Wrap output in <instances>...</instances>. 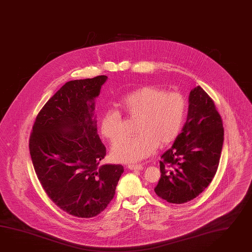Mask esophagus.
Here are the masks:
<instances>
[{
    "label": "esophagus",
    "instance_id": "obj_1",
    "mask_svg": "<svg viewBox=\"0 0 252 252\" xmlns=\"http://www.w3.org/2000/svg\"><path fill=\"white\" fill-rule=\"evenodd\" d=\"M128 168H129V170L141 171V170L143 169V166H142V164H129V165H128Z\"/></svg>",
    "mask_w": 252,
    "mask_h": 252
}]
</instances>
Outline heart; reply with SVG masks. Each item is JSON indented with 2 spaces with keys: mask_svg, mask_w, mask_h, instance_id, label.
Masks as SVG:
<instances>
[{
  "mask_svg": "<svg viewBox=\"0 0 252 252\" xmlns=\"http://www.w3.org/2000/svg\"><path fill=\"white\" fill-rule=\"evenodd\" d=\"M131 119H137V135L126 137L112 147L117 161L131 163L153 155L158 146L173 142L180 132L187 102L177 92H166L155 86H145L124 95L119 102ZM100 131L110 142L123 135V117L119 110L108 109L100 119Z\"/></svg>",
  "mask_w": 252,
  "mask_h": 252,
  "instance_id": "obj_1",
  "label": "heart"
}]
</instances>
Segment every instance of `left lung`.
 Returning <instances> with one entry per match:
<instances>
[{
    "mask_svg": "<svg viewBox=\"0 0 252 252\" xmlns=\"http://www.w3.org/2000/svg\"><path fill=\"white\" fill-rule=\"evenodd\" d=\"M187 122L161 155V178L155 191L173 204L195 198L208 187L220 163L224 129L213 100L200 86L190 91Z\"/></svg>",
    "mask_w": 252,
    "mask_h": 252,
    "instance_id": "obj_1",
    "label": "left lung"
}]
</instances>
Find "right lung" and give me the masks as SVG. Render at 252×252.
Here are the masks:
<instances>
[{
    "label": "right lung",
    "mask_w": 252,
    "mask_h": 252,
    "mask_svg": "<svg viewBox=\"0 0 252 252\" xmlns=\"http://www.w3.org/2000/svg\"><path fill=\"white\" fill-rule=\"evenodd\" d=\"M107 76L66 82L40 110L29 150L45 193L72 216L90 219L112 200L121 164H99L106 148L97 134L95 99Z\"/></svg>",
    "instance_id": "add662e5"
}]
</instances>
